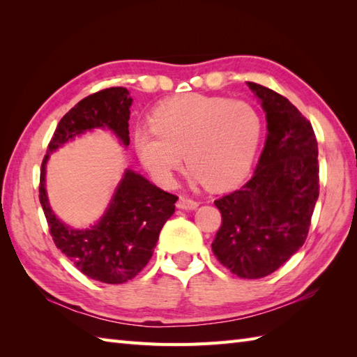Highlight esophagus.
I'll return each mask as SVG.
<instances>
[{"label": "esophagus", "mask_w": 357, "mask_h": 357, "mask_svg": "<svg viewBox=\"0 0 357 357\" xmlns=\"http://www.w3.org/2000/svg\"><path fill=\"white\" fill-rule=\"evenodd\" d=\"M176 206H178V208H183V210H195V208H198L199 202L195 199H190V198H185V196H181Z\"/></svg>", "instance_id": "34e87169"}]
</instances>
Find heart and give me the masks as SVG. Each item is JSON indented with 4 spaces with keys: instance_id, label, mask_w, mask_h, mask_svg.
Wrapping results in <instances>:
<instances>
[{
    "instance_id": "b5f03b06",
    "label": "heart",
    "mask_w": 357,
    "mask_h": 357,
    "mask_svg": "<svg viewBox=\"0 0 357 357\" xmlns=\"http://www.w3.org/2000/svg\"><path fill=\"white\" fill-rule=\"evenodd\" d=\"M262 135V116L250 102L187 93L159 104L151 126L136 128L133 141L139 161L159 183H172L184 151L196 179L225 188L252 169Z\"/></svg>"
}]
</instances>
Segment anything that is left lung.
Returning a JSON list of instances; mask_svg holds the SVG:
<instances>
[{
	"label": "left lung",
	"instance_id": "left-lung-1",
	"mask_svg": "<svg viewBox=\"0 0 357 357\" xmlns=\"http://www.w3.org/2000/svg\"><path fill=\"white\" fill-rule=\"evenodd\" d=\"M247 84L261 100L268 135L248 183L215 201L222 224L211 250L233 275L261 279L304 245L319 196V162L310 121L275 90Z\"/></svg>",
	"mask_w": 357,
	"mask_h": 357
}]
</instances>
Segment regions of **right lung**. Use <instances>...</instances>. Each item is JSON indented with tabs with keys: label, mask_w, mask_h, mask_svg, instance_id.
<instances>
[{
	"label": "right lung",
	"mask_w": 357,
	"mask_h": 357,
	"mask_svg": "<svg viewBox=\"0 0 357 357\" xmlns=\"http://www.w3.org/2000/svg\"><path fill=\"white\" fill-rule=\"evenodd\" d=\"M130 105L126 87L104 89L81 100L58 123L41 164L40 202L53 242L81 273L104 284H124L146 267L161 229L174 213L178 196L126 170L101 221L87 230H75L59 221L49 206L45 164L52 151L92 128H109L128 146Z\"/></svg>",
	"instance_id": "add662e5"
}]
</instances>
